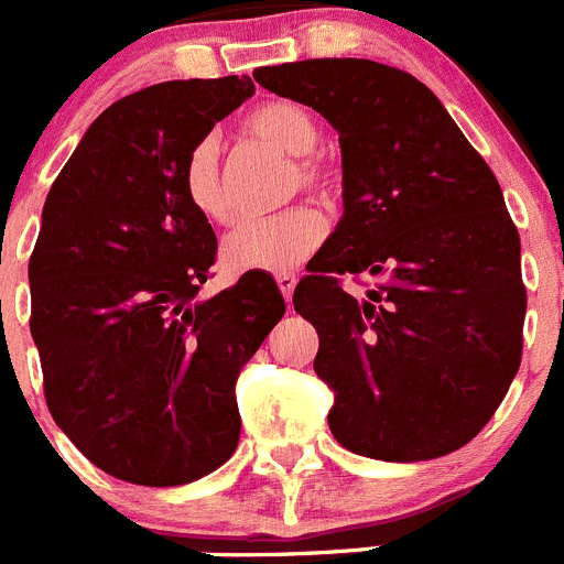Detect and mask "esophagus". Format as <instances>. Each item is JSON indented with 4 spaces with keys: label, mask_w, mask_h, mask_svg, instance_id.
I'll list each match as a JSON object with an SVG mask.
<instances>
[{
    "label": "esophagus",
    "mask_w": 564,
    "mask_h": 564,
    "mask_svg": "<svg viewBox=\"0 0 564 564\" xmlns=\"http://www.w3.org/2000/svg\"><path fill=\"white\" fill-rule=\"evenodd\" d=\"M273 279H276V285H279V291H282V296H285V302L291 305L293 288H296V276H293V273H288V271H282V273H276Z\"/></svg>",
    "instance_id": "1"
}]
</instances>
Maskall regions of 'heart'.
Returning a JSON list of instances; mask_svg holds the SVG:
<instances>
[{
  "mask_svg": "<svg viewBox=\"0 0 564 564\" xmlns=\"http://www.w3.org/2000/svg\"><path fill=\"white\" fill-rule=\"evenodd\" d=\"M242 129L268 147L296 158L291 188H305L322 200H333L338 174L318 147V123L302 104L265 101L242 118ZM181 186L188 206L208 223H226L231 217L226 183L220 172V147L214 138H203L192 147L181 172ZM327 226L316 208L299 206L268 220H242L223 239V262L231 271H288L311 257Z\"/></svg>",
  "mask_w": 564,
  "mask_h": 564,
  "instance_id": "b5f03b06",
  "label": "heart"
}]
</instances>
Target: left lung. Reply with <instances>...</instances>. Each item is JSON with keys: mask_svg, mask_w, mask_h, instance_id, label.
Instances as JSON below:
<instances>
[{"mask_svg": "<svg viewBox=\"0 0 564 564\" xmlns=\"http://www.w3.org/2000/svg\"><path fill=\"white\" fill-rule=\"evenodd\" d=\"M338 129L344 217L293 307L318 333L344 449L415 463L466 446L520 370L525 285L500 183L426 84L367 58L262 67ZM341 275H372L356 300Z\"/></svg>", "mask_w": 564, "mask_h": 564, "instance_id": "1", "label": "left lung"}]
</instances>
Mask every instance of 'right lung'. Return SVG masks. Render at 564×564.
Masks as SVG:
<instances>
[{
  "mask_svg": "<svg viewBox=\"0 0 564 564\" xmlns=\"http://www.w3.org/2000/svg\"><path fill=\"white\" fill-rule=\"evenodd\" d=\"M251 96V78L228 76L115 101L44 200L28 276L47 410L89 463L134 486H183L234 455V383L285 316L265 271L197 296L217 237L188 206L183 163Z\"/></svg>",
  "mask_w": 564,
  "mask_h": 564,
  "instance_id": "1",
  "label": "right lung"
}]
</instances>
